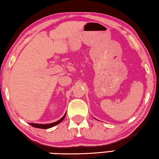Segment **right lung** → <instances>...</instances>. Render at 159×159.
<instances>
[{"label":"right lung","mask_w":159,"mask_h":159,"mask_svg":"<svg viewBox=\"0 0 159 159\" xmlns=\"http://www.w3.org/2000/svg\"><path fill=\"white\" fill-rule=\"evenodd\" d=\"M66 115V114H65V115H64V116H63V117L61 118V119H59V120H58V121H56V122H54V123H52V124H39L30 123L29 124L30 125V126H33V127H35V128H38V129H49V128H52V127H53V126H56V125H57V124H58L59 123H61V122L63 120V119L65 118Z\"/></svg>","instance_id":"obj_1"}]
</instances>
